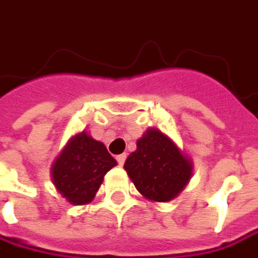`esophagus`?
Returning a JSON list of instances; mask_svg holds the SVG:
<instances>
[{"label": "esophagus", "instance_id": "34e87169", "mask_svg": "<svg viewBox=\"0 0 258 258\" xmlns=\"http://www.w3.org/2000/svg\"><path fill=\"white\" fill-rule=\"evenodd\" d=\"M125 159H127V155H125V153H122V155H118V156H116V162H118V165H119V166H122V165L125 163Z\"/></svg>", "mask_w": 258, "mask_h": 258}]
</instances>
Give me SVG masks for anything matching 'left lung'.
<instances>
[{
  "label": "left lung",
  "instance_id": "1",
  "mask_svg": "<svg viewBox=\"0 0 258 258\" xmlns=\"http://www.w3.org/2000/svg\"><path fill=\"white\" fill-rule=\"evenodd\" d=\"M124 168L136 188L153 202L176 197L188 182L192 169L172 140L155 128L137 142V150L127 158Z\"/></svg>",
  "mask_w": 258,
  "mask_h": 258
}]
</instances>
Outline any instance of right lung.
Here are the masks:
<instances>
[{
    "mask_svg": "<svg viewBox=\"0 0 258 258\" xmlns=\"http://www.w3.org/2000/svg\"><path fill=\"white\" fill-rule=\"evenodd\" d=\"M116 165L105 144L86 133L73 137L52 166L56 189L71 205H86L93 200L105 174Z\"/></svg>",
    "mask_w": 258,
    "mask_h": 258,
    "instance_id": "right-lung-1",
    "label": "right lung"
}]
</instances>
